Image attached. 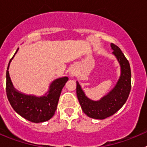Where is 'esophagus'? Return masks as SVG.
Masks as SVG:
<instances>
[{"mask_svg":"<svg viewBox=\"0 0 147 147\" xmlns=\"http://www.w3.org/2000/svg\"><path fill=\"white\" fill-rule=\"evenodd\" d=\"M74 74H75L74 72H71V76H74Z\"/></svg>","mask_w":147,"mask_h":147,"instance_id":"obj_1","label":"esophagus"}]
</instances>
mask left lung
Wrapping results in <instances>:
<instances>
[{
    "label": "left lung",
    "instance_id": "8db88e82",
    "mask_svg": "<svg viewBox=\"0 0 147 147\" xmlns=\"http://www.w3.org/2000/svg\"><path fill=\"white\" fill-rule=\"evenodd\" d=\"M113 53L120 63L121 74L115 88L100 101H92L85 95L79 82H76V95L82 110L88 116L96 119L110 117L124 105L131 90V70L129 61L121 50L111 43Z\"/></svg>",
    "mask_w": 147,
    "mask_h": 147
}]
</instances>
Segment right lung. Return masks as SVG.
Here are the masks:
<instances>
[{"label":"right lung","instance_id":"add662e5","mask_svg":"<svg viewBox=\"0 0 147 147\" xmlns=\"http://www.w3.org/2000/svg\"><path fill=\"white\" fill-rule=\"evenodd\" d=\"M14 56L10 59L6 71V91L10 105L19 115L30 121L40 123L49 120L55 113L61 91L68 78H59L53 82L49 94L45 96L36 97L18 93L13 88L8 71Z\"/></svg>","mask_w":147,"mask_h":147}]
</instances>
